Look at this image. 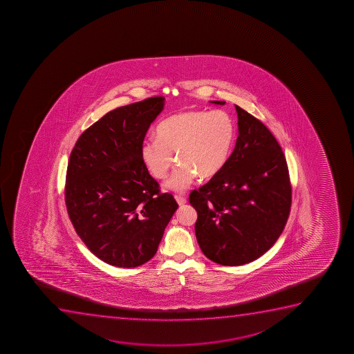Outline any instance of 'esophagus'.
Here are the masks:
<instances>
[{
  "label": "esophagus",
  "mask_w": 354,
  "mask_h": 354,
  "mask_svg": "<svg viewBox=\"0 0 354 354\" xmlns=\"http://www.w3.org/2000/svg\"><path fill=\"white\" fill-rule=\"evenodd\" d=\"M175 200H176V203L181 206V205H185L186 203H187V200H186V198H183V196H175Z\"/></svg>",
  "instance_id": "obj_1"
}]
</instances>
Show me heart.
<instances>
[{"instance_id":"obj_1","label":"heart","mask_w":354,"mask_h":354,"mask_svg":"<svg viewBox=\"0 0 354 354\" xmlns=\"http://www.w3.org/2000/svg\"><path fill=\"white\" fill-rule=\"evenodd\" d=\"M158 138L142 142L141 158L150 174L165 179L174 165L179 166L166 183L168 189L183 192L199 175L211 179L229 162L237 128L232 116L223 110H191L175 113L158 124Z\"/></svg>"}]
</instances>
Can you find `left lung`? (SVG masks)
<instances>
[{"label": "left lung", "mask_w": 354, "mask_h": 354, "mask_svg": "<svg viewBox=\"0 0 354 354\" xmlns=\"http://www.w3.org/2000/svg\"><path fill=\"white\" fill-rule=\"evenodd\" d=\"M236 111L239 135L229 162L189 194L200 249L227 266L266 254L283 232L291 207L289 171L279 142L256 117L237 105Z\"/></svg>", "instance_id": "8db88e82"}]
</instances>
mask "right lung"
<instances>
[{
  "label": "right lung",
  "mask_w": 354,
  "mask_h": 354,
  "mask_svg": "<svg viewBox=\"0 0 354 354\" xmlns=\"http://www.w3.org/2000/svg\"><path fill=\"white\" fill-rule=\"evenodd\" d=\"M163 105L158 96L115 109L80 135L70 155L67 213L84 244L110 266L136 268L154 257L179 207L141 158Z\"/></svg>",
  "instance_id": "obj_1"
}]
</instances>
